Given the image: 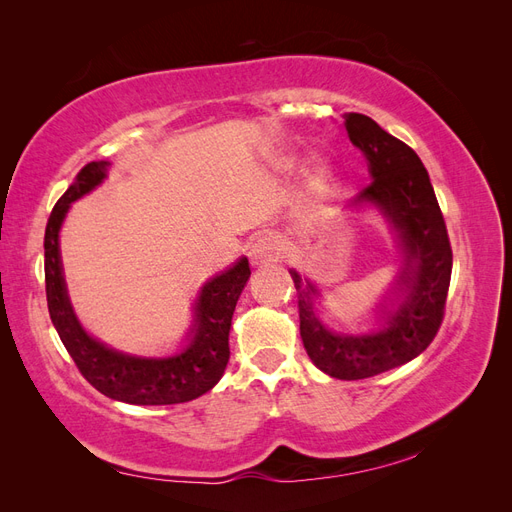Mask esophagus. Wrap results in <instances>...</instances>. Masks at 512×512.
<instances>
[{"label": "esophagus", "instance_id": "1", "mask_svg": "<svg viewBox=\"0 0 512 512\" xmlns=\"http://www.w3.org/2000/svg\"><path fill=\"white\" fill-rule=\"evenodd\" d=\"M280 247H277V241L273 237H258L252 241L250 245V258L254 265H265V262H273L277 258V252Z\"/></svg>", "mask_w": 512, "mask_h": 512}]
</instances>
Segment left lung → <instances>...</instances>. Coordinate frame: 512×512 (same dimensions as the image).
Listing matches in <instances>:
<instances>
[{"label": "left lung", "instance_id": "obj_1", "mask_svg": "<svg viewBox=\"0 0 512 512\" xmlns=\"http://www.w3.org/2000/svg\"><path fill=\"white\" fill-rule=\"evenodd\" d=\"M346 132L359 147L371 183L356 196L374 203L399 230L406 260L399 275L404 301L386 312V327L371 335H335L320 324L312 297L316 288L290 271L299 297L303 346L318 369L339 380H363L416 359L438 335L451 284L453 250L427 170L414 149L361 113H348Z\"/></svg>", "mask_w": 512, "mask_h": 512}]
</instances>
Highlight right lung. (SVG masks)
<instances>
[{
	"instance_id": "1",
	"label": "right lung",
	"mask_w": 512,
	"mask_h": 512,
	"mask_svg": "<svg viewBox=\"0 0 512 512\" xmlns=\"http://www.w3.org/2000/svg\"><path fill=\"white\" fill-rule=\"evenodd\" d=\"M106 160L89 162L57 200L44 232V282L49 314L72 361L83 378L102 395L136 406H168L192 401L211 391L230 359L228 333L239 294L250 280V265L241 258L235 267L213 277L196 305L192 344L170 359H136L91 339L76 320L59 262V226L70 203L94 190L106 177Z\"/></svg>"
}]
</instances>
